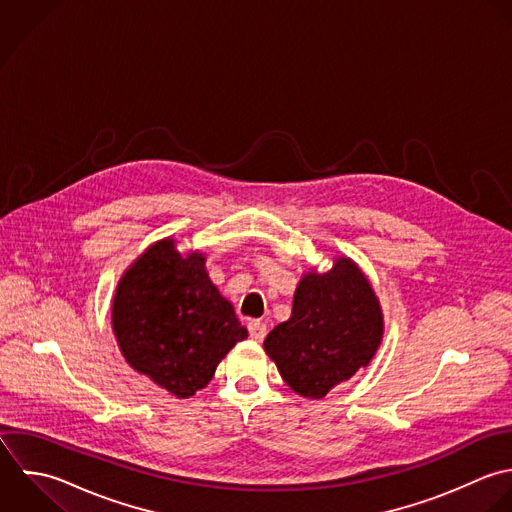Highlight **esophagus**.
Returning a JSON list of instances; mask_svg holds the SVG:
<instances>
[{
  "instance_id": "obj_1",
  "label": "esophagus",
  "mask_w": 512,
  "mask_h": 512,
  "mask_svg": "<svg viewBox=\"0 0 512 512\" xmlns=\"http://www.w3.org/2000/svg\"><path fill=\"white\" fill-rule=\"evenodd\" d=\"M247 329H249V337H251L253 341H263L265 335H267V325H265L263 321H259V319L249 321Z\"/></svg>"
}]
</instances>
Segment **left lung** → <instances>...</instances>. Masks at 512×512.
Instances as JSON below:
<instances>
[{
  "mask_svg": "<svg viewBox=\"0 0 512 512\" xmlns=\"http://www.w3.org/2000/svg\"><path fill=\"white\" fill-rule=\"evenodd\" d=\"M383 333V309L371 281L341 255L325 273L315 267L303 273L291 317L267 335L263 347L297 395L323 399L369 367Z\"/></svg>",
  "mask_w": 512,
  "mask_h": 512,
  "instance_id": "8db88e82",
  "label": "left lung"
}]
</instances>
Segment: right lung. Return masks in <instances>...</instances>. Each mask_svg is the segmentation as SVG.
<instances>
[{"label": "right lung", "instance_id": "obj_1", "mask_svg": "<svg viewBox=\"0 0 512 512\" xmlns=\"http://www.w3.org/2000/svg\"><path fill=\"white\" fill-rule=\"evenodd\" d=\"M111 325L129 367L177 399L207 387L221 359L247 339L233 305L209 279L205 255L177 251L171 237L125 269Z\"/></svg>", "mask_w": 512, "mask_h": 512}]
</instances>
